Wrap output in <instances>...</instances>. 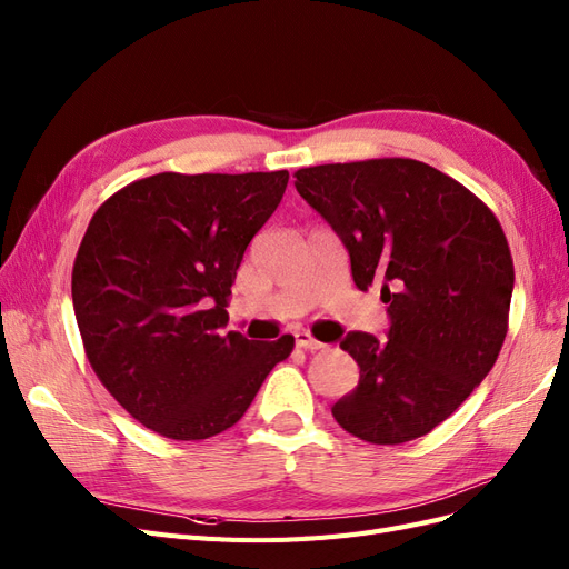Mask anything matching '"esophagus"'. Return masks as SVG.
<instances>
[{
	"label": "esophagus",
	"mask_w": 569,
	"mask_h": 569,
	"mask_svg": "<svg viewBox=\"0 0 569 569\" xmlns=\"http://www.w3.org/2000/svg\"><path fill=\"white\" fill-rule=\"evenodd\" d=\"M295 339H297V347H299V349H306V351H318V349H322V341H318L311 332H306V330L297 332Z\"/></svg>",
	"instance_id": "obj_1"
}]
</instances>
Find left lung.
Instances as JSON below:
<instances>
[{
  "label": "left lung",
  "mask_w": 569,
  "mask_h": 569,
  "mask_svg": "<svg viewBox=\"0 0 569 569\" xmlns=\"http://www.w3.org/2000/svg\"><path fill=\"white\" fill-rule=\"evenodd\" d=\"M297 192L330 222L358 289L382 287L389 339L349 332L360 368L332 406L349 435L403 443L432 432L493 368L515 282L501 222L468 187L412 159L297 170Z\"/></svg>",
  "instance_id": "left-lung-1"
}]
</instances>
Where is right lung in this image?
I'll use <instances>...</instances> for the list:
<instances>
[{"mask_svg": "<svg viewBox=\"0 0 569 569\" xmlns=\"http://www.w3.org/2000/svg\"><path fill=\"white\" fill-rule=\"evenodd\" d=\"M289 173H159L99 206L73 263V308L99 382L176 441L226 432L295 337L253 341L228 325L230 287Z\"/></svg>", "mask_w": 569, "mask_h": 569, "instance_id": "add662e5", "label": "right lung"}]
</instances>
